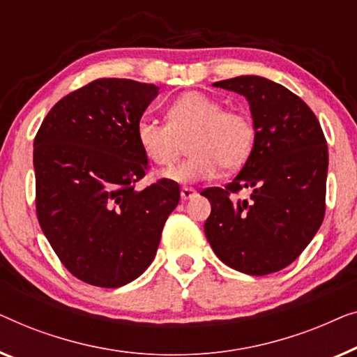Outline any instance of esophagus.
Wrapping results in <instances>:
<instances>
[{
  "label": "esophagus",
  "instance_id": "obj_1",
  "mask_svg": "<svg viewBox=\"0 0 357 357\" xmlns=\"http://www.w3.org/2000/svg\"><path fill=\"white\" fill-rule=\"evenodd\" d=\"M195 194H197V190L192 189V188H188V185H184V188H181V199H183V200L192 199Z\"/></svg>",
  "mask_w": 357,
  "mask_h": 357
}]
</instances>
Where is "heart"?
<instances>
[{
  "instance_id": "b5f03b06",
  "label": "heart",
  "mask_w": 357,
  "mask_h": 357,
  "mask_svg": "<svg viewBox=\"0 0 357 357\" xmlns=\"http://www.w3.org/2000/svg\"><path fill=\"white\" fill-rule=\"evenodd\" d=\"M135 139L145 157L157 167L169 169L178 162L188 142V160L173 172L183 183L210 179L220 167L239 168L249 158L255 142V128L243 108H223L220 100L200 92H185L169 105L167 124L142 118Z\"/></svg>"
}]
</instances>
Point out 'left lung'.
Segmentation results:
<instances>
[{
	"instance_id": "obj_1",
	"label": "left lung",
	"mask_w": 357,
	"mask_h": 357,
	"mask_svg": "<svg viewBox=\"0 0 357 357\" xmlns=\"http://www.w3.org/2000/svg\"><path fill=\"white\" fill-rule=\"evenodd\" d=\"M213 85L248 98L255 142L231 183L200 192L212 204L205 236L217 257L238 272H280L299 257L324 222L327 139L312 109L283 85L259 76ZM243 188L251 195L241 201Z\"/></svg>"
}]
</instances>
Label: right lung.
Here are the masks:
<instances>
[{
	"label": "right lung",
	"mask_w": 357,
	"mask_h": 357,
	"mask_svg": "<svg viewBox=\"0 0 357 357\" xmlns=\"http://www.w3.org/2000/svg\"><path fill=\"white\" fill-rule=\"evenodd\" d=\"M157 93L130 79L92 80L59 100L35 135L40 228L84 283L118 288L142 275L179 202L172 179L135 189L149 172L135 126Z\"/></svg>",
	"instance_id": "add662e5"
}]
</instances>
